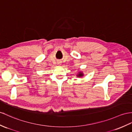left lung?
<instances>
[{"label": "left lung", "mask_w": 132, "mask_h": 132, "mask_svg": "<svg viewBox=\"0 0 132 132\" xmlns=\"http://www.w3.org/2000/svg\"><path fill=\"white\" fill-rule=\"evenodd\" d=\"M78 76V77H82V76H83V73H79V74L78 75H77Z\"/></svg>", "instance_id": "1"}]
</instances>
